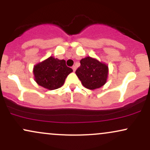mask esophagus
I'll use <instances>...</instances> for the list:
<instances>
[{
    "instance_id": "esophagus-1",
    "label": "esophagus",
    "mask_w": 150,
    "mask_h": 150,
    "mask_svg": "<svg viewBox=\"0 0 150 150\" xmlns=\"http://www.w3.org/2000/svg\"><path fill=\"white\" fill-rule=\"evenodd\" d=\"M72 68H73V71H74V72H75V70H76V67H75V65H73V66L72 67Z\"/></svg>"
}]
</instances>
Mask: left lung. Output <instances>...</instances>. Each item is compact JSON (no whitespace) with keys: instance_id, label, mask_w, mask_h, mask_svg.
I'll return each mask as SVG.
<instances>
[{"instance_id":"obj_1","label":"left lung","mask_w":150,"mask_h":150,"mask_svg":"<svg viewBox=\"0 0 150 150\" xmlns=\"http://www.w3.org/2000/svg\"><path fill=\"white\" fill-rule=\"evenodd\" d=\"M75 73L86 88L96 89L104 86L108 79V66L90 56L82 58Z\"/></svg>"}]
</instances>
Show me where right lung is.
Masks as SVG:
<instances>
[{"mask_svg":"<svg viewBox=\"0 0 150 150\" xmlns=\"http://www.w3.org/2000/svg\"><path fill=\"white\" fill-rule=\"evenodd\" d=\"M72 72L73 69L67 66L65 60H59L53 56L37 63L33 68L35 82L49 90L61 87L65 78Z\"/></svg>","mask_w":150,"mask_h":150,"instance_id":"right-lung-1","label":"right lung"}]
</instances>
